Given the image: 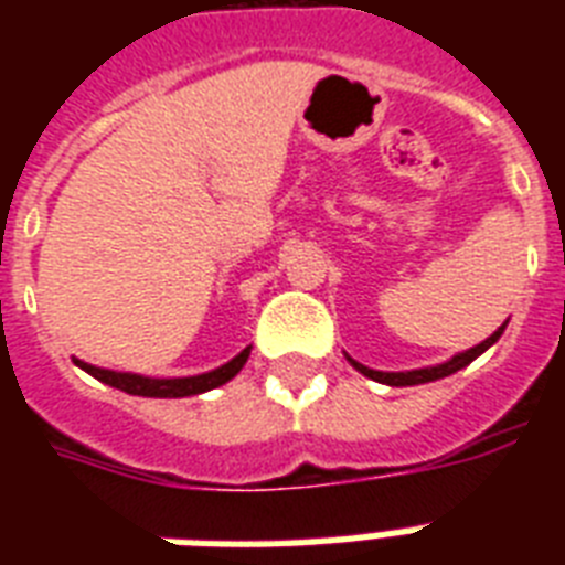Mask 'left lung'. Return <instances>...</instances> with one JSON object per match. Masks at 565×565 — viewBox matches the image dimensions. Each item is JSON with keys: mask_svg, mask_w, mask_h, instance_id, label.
Wrapping results in <instances>:
<instances>
[{"mask_svg": "<svg viewBox=\"0 0 565 565\" xmlns=\"http://www.w3.org/2000/svg\"><path fill=\"white\" fill-rule=\"evenodd\" d=\"M508 326V322H504ZM504 326L495 331L492 337H487L483 343H478L475 349H469V352H460L455 354L451 361L446 363H437V366H425V370H413V372H377V370H370V366H363V363L352 361L349 358V363H352L354 370L363 372L366 377H372V381H377V384H390V386H413V384H428V381H439V377H446V375H455L457 370H463V366H469V363L478 358V354H483L487 349H490L495 340H499L501 334H504Z\"/></svg>", "mask_w": 565, "mask_h": 565, "instance_id": "1", "label": "left lung"}]
</instances>
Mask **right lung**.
Segmentation results:
<instances>
[{
  "mask_svg": "<svg viewBox=\"0 0 565 565\" xmlns=\"http://www.w3.org/2000/svg\"><path fill=\"white\" fill-rule=\"evenodd\" d=\"M248 352L252 345H246L237 358H231L225 366L213 372H204V375H190V377H146L135 375V372H114V370H99V366H90V363L75 361V366H82L87 375H93L96 381L108 386H117L128 395H146V398H184V395H199L207 393V390H216L225 381L237 375L248 361Z\"/></svg>",
  "mask_w": 565,
  "mask_h": 565,
  "instance_id": "obj_1",
  "label": "right lung"
}]
</instances>
